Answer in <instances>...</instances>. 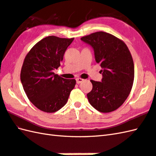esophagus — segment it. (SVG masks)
Wrapping results in <instances>:
<instances>
[{"label": "esophagus", "instance_id": "34e87169", "mask_svg": "<svg viewBox=\"0 0 156 156\" xmlns=\"http://www.w3.org/2000/svg\"><path fill=\"white\" fill-rule=\"evenodd\" d=\"M83 81H84V79H83L81 78H77V79H76V81H77V84L81 83H82Z\"/></svg>", "mask_w": 156, "mask_h": 156}]
</instances>
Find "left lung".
I'll return each mask as SVG.
<instances>
[{"label": "left lung", "mask_w": 156, "mask_h": 156, "mask_svg": "<svg viewBox=\"0 0 156 156\" xmlns=\"http://www.w3.org/2000/svg\"><path fill=\"white\" fill-rule=\"evenodd\" d=\"M81 40L93 47L95 61L102 68L101 82L91 80L89 102L100 112H113L125 102L133 86L134 64L130 51L123 41L103 31Z\"/></svg>", "instance_id": "left-lung-1"}]
</instances>
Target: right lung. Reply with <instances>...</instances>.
<instances>
[{"instance_id":"add662e5","label":"right lung","mask_w":156,"mask_h":156,"mask_svg":"<svg viewBox=\"0 0 156 156\" xmlns=\"http://www.w3.org/2000/svg\"><path fill=\"white\" fill-rule=\"evenodd\" d=\"M73 39L47 37L34 44L24 60L20 71L24 91L30 101L44 112L61 109L75 87V79L62 78L54 73Z\"/></svg>"}]
</instances>
